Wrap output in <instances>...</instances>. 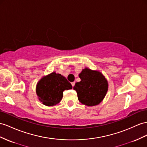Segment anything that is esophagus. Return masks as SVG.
<instances>
[{"label": "esophagus", "mask_w": 147, "mask_h": 147, "mask_svg": "<svg viewBox=\"0 0 147 147\" xmlns=\"http://www.w3.org/2000/svg\"><path fill=\"white\" fill-rule=\"evenodd\" d=\"M71 85H72L73 88V87H74V86L75 85V82H71Z\"/></svg>", "instance_id": "34e87169"}]
</instances>
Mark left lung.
Listing matches in <instances>:
<instances>
[{
	"instance_id": "8db88e82",
	"label": "left lung",
	"mask_w": 147,
	"mask_h": 147,
	"mask_svg": "<svg viewBox=\"0 0 147 147\" xmlns=\"http://www.w3.org/2000/svg\"><path fill=\"white\" fill-rule=\"evenodd\" d=\"M79 77L81 81L77 82L73 87L77 92L79 101L89 107L99 104L108 91L107 79L99 71L88 67L82 69Z\"/></svg>"
}]
</instances>
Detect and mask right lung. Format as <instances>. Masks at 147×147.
<instances>
[{
  "label": "right lung",
  "mask_w": 147,
  "mask_h": 147,
  "mask_svg": "<svg viewBox=\"0 0 147 147\" xmlns=\"http://www.w3.org/2000/svg\"><path fill=\"white\" fill-rule=\"evenodd\" d=\"M72 89V85L63 75L52 72L38 81L36 93L38 98L45 106H53L63 99L65 90Z\"/></svg>",
  "instance_id": "obj_1"
}]
</instances>
